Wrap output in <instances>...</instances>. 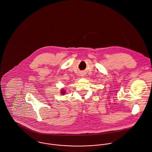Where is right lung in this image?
<instances>
[{"instance_id":"add662e5","label":"right lung","mask_w":152,"mask_h":152,"mask_svg":"<svg viewBox=\"0 0 152 152\" xmlns=\"http://www.w3.org/2000/svg\"><path fill=\"white\" fill-rule=\"evenodd\" d=\"M61 94H64L65 93H66V91H64V90H61Z\"/></svg>"}]
</instances>
